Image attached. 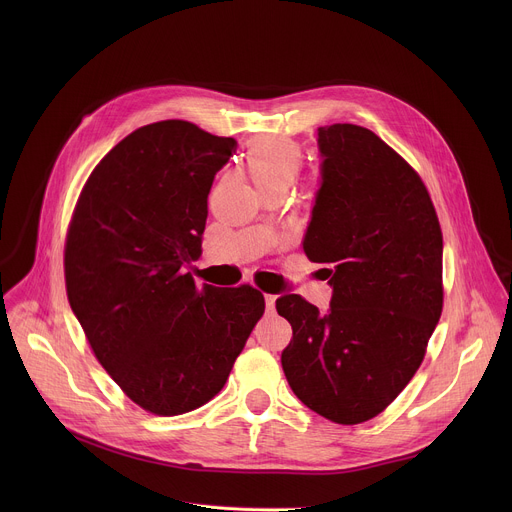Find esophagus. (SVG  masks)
Instances as JSON below:
<instances>
[{
  "instance_id": "34e87169",
  "label": "esophagus",
  "mask_w": 512,
  "mask_h": 512,
  "mask_svg": "<svg viewBox=\"0 0 512 512\" xmlns=\"http://www.w3.org/2000/svg\"><path fill=\"white\" fill-rule=\"evenodd\" d=\"M275 300H277V296H273V294H265V306H267V310H269V312L275 308Z\"/></svg>"
}]
</instances>
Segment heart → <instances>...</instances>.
I'll use <instances>...</instances> for the list:
<instances>
[{
  "instance_id": "1",
  "label": "heart",
  "mask_w": 512,
  "mask_h": 512,
  "mask_svg": "<svg viewBox=\"0 0 512 512\" xmlns=\"http://www.w3.org/2000/svg\"><path fill=\"white\" fill-rule=\"evenodd\" d=\"M302 164L300 145L283 137H263L249 152V174L263 186H289Z\"/></svg>"
}]
</instances>
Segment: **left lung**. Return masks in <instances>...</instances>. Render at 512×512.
<instances>
[{"mask_svg": "<svg viewBox=\"0 0 512 512\" xmlns=\"http://www.w3.org/2000/svg\"><path fill=\"white\" fill-rule=\"evenodd\" d=\"M320 186L304 251L326 265V312L296 294L275 308L294 330L285 379L318 415L354 425L407 387L440 322L444 241L417 172L371 129L318 127Z\"/></svg>", "mask_w": 512, "mask_h": 512, "instance_id": "obj_1", "label": "left lung"}]
</instances>
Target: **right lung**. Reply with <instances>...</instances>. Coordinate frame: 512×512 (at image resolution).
<instances>
[{"instance_id": "right-lung-1", "label": "right lung", "mask_w": 512, "mask_h": 512, "mask_svg": "<svg viewBox=\"0 0 512 512\" xmlns=\"http://www.w3.org/2000/svg\"><path fill=\"white\" fill-rule=\"evenodd\" d=\"M233 137L170 119L129 133L89 176L64 247L66 294L111 379L145 411L180 415L221 391L265 300L198 287L208 192Z\"/></svg>"}]
</instances>
